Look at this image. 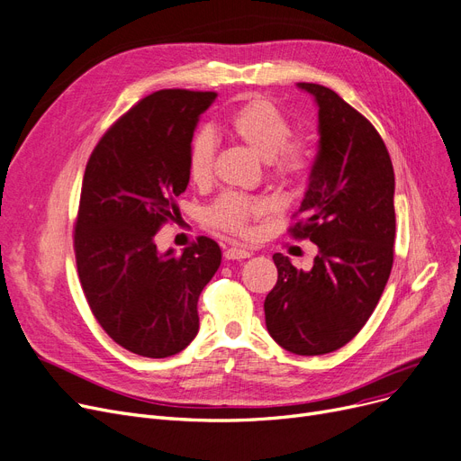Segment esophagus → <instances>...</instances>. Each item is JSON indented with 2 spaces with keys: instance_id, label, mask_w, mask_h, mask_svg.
Instances as JSON below:
<instances>
[{
  "instance_id": "esophagus-1",
  "label": "esophagus",
  "mask_w": 461,
  "mask_h": 461,
  "mask_svg": "<svg viewBox=\"0 0 461 461\" xmlns=\"http://www.w3.org/2000/svg\"><path fill=\"white\" fill-rule=\"evenodd\" d=\"M223 257L227 258V260H240V258H249L251 257V251H248V249H244V248H227L225 251H223Z\"/></svg>"
}]
</instances>
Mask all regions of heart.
<instances>
[{"instance_id": "1", "label": "heart", "mask_w": 461, "mask_h": 461, "mask_svg": "<svg viewBox=\"0 0 461 461\" xmlns=\"http://www.w3.org/2000/svg\"><path fill=\"white\" fill-rule=\"evenodd\" d=\"M230 131L265 159L272 176L281 182H296L310 168V146L303 140H289L291 123L265 99H251L232 113ZM215 137L210 129L196 131L189 142L187 174L193 184H206L212 176ZM267 212V204L240 193H223L208 208L206 219L215 229L246 234L249 221Z\"/></svg>"}]
</instances>
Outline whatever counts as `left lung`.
Segmentation results:
<instances>
[{
	"label": "left lung",
	"instance_id": "1",
	"mask_svg": "<svg viewBox=\"0 0 461 461\" xmlns=\"http://www.w3.org/2000/svg\"><path fill=\"white\" fill-rule=\"evenodd\" d=\"M296 86L317 104L319 146L291 232L319 253L312 270L274 255L277 283L265 317L277 345L317 357L353 339L384 291L396 236L393 168L381 135L353 106L330 87Z\"/></svg>",
	"mask_w": 461,
	"mask_h": 461
}]
</instances>
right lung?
Listing matches in <instances>:
<instances>
[{"instance_id": "add662e5", "label": "right lung", "mask_w": 461, "mask_h": 461, "mask_svg": "<svg viewBox=\"0 0 461 461\" xmlns=\"http://www.w3.org/2000/svg\"><path fill=\"white\" fill-rule=\"evenodd\" d=\"M213 92L161 90L123 114L86 165L75 229L82 291L103 330L131 353L167 358L199 332L196 302L221 265L212 238L174 255L156 234L178 219L187 151Z\"/></svg>"}]
</instances>
